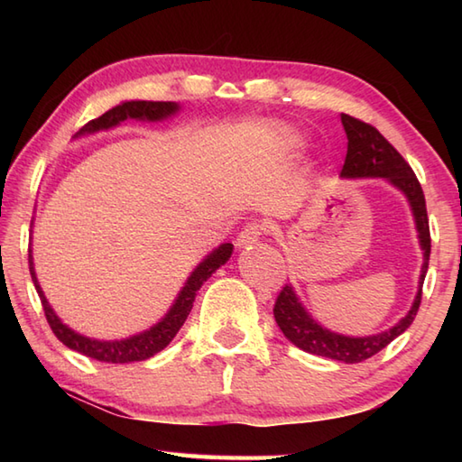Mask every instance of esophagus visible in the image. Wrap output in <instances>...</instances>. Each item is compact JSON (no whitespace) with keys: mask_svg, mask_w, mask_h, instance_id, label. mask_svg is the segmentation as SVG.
Returning a JSON list of instances; mask_svg holds the SVG:
<instances>
[{"mask_svg":"<svg viewBox=\"0 0 462 462\" xmlns=\"http://www.w3.org/2000/svg\"><path fill=\"white\" fill-rule=\"evenodd\" d=\"M262 232H263V226H262V224H258V222L246 224V226H244V228H242V232L238 234L236 246H238V248H246V246H250V244L258 242L260 236H262Z\"/></svg>","mask_w":462,"mask_h":462,"instance_id":"obj_1","label":"esophagus"}]
</instances>
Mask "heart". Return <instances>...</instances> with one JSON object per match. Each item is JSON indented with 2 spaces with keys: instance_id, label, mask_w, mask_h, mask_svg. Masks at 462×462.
<instances>
[{
  "instance_id": "1",
  "label": "heart",
  "mask_w": 462,
  "mask_h": 462,
  "mask_svg": "<svg viewBox=\"0 0 462 462\" xmlns=\"http://www.w3.org/2000/svg\"><path fill=\"white\" fill-rule=\"evenodd\" d=\"M283 136H286L288 141H293V136H291V133H283Z\"/></svg>"
}]
</instances>
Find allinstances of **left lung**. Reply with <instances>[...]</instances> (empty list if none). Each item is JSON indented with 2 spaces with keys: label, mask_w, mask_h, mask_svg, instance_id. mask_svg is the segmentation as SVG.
Returning a JSON list of instances; mask_svg holds the SVG:
<instances>
[{
  "label": "left lung",
  "mask_w": 462,
  "mask_h": 462,
  "mask_svg": "<svg viewBox=\"0 0 462 462\" xmlns=\"http://www.w3.org/2000/svg\"><path fill=\"white\" fill-rule=\"evenodd\" d=\"M341 125L347 134V156L341 169L343 179H385L405 194L411 210H413V218L419 232V244L420 250H423V268H420L415 301L407 311V316L401 318L395 326L389 328L387 331L365 337H351L329 331L328 328H321L319 323L310 316L308 310L301 306V301L296 296L293 288L290 283H286L276 300V306H273V318H276V323L283 336H286L293 346L311 353V356L329 357L343 363H359L373 357L383 347H387L391 341L399 337L401 333L413 323L420 306V293H423V282L429 268L430 234L423 189H420L413 169L405 162L403 156L395 151V146L391 144L375 126L363 123L349 115H341Z\"/></svg>",
  "instance_id": "obj_1"
}]
</instances>
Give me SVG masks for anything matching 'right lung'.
I'll return each instance as SVG.
<instances>
[{
    "label": "right lung",
    "mask_w": 462,
    "mask_h": 462,
    "mask_svg": "<svg viewBox=\"0 0 462 462\" xmlns=\"http://www.w3.org/2000/svg\"><path fill=\"white\" fill-rule=\"evenodd\" d=\"M176 111H179V105L172 101H125L121 105L113 106V109H109L105 115H101L99 119H93L87 123L75 136L113 129V126L121 125L126 119L162 121V119H169V116H172ZM232 250H234L232 244H220L218 248L212 250L208 256H206L199 263V266L194 268L189 280H186L184 288L179 293V298H176L172 303V308L166 311V316L159 323H154L151 329L136 333V336H131L126 339H115V341H101V339L85 337V336H81V333H77L71 328H67L65 323L57 318V313L53 311L51 306H49L45 293L37 282L32 250H29V272H32V280L35 283L39 300H42V306H43L49 326H51L55 337L61 341L63 346H67L69 349H73L77 353H83V356L97 359V361L131 363V361L149 359L169 346L176 333H179V329L182 328L186 318H189L194 298H196V293H199V290L202 288V283L208 280L216 270L224 266V263L230 260Z\"/></svg>",
    "instance_id": "1"
}]
</instances>
